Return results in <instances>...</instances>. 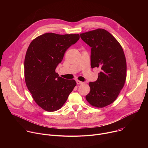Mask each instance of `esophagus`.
<instances>
[{
    "mask_svg": "<svg viewBox=\"0 0 148 148\" xmlns=\"http://www.w3.org/2000/svg\"><path fill=\"white\" fill-rule=\"evenodd\" d=\"M83 83H84L83 82L80 81H79V80H77V84H78V85H79V84H82Z\"/></svg>",
    "mask_w": 148,
    "mask_h": 148,
    "instance_id": "esophagus-1",
    "label": "esophagus"
}]
</instances>
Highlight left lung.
Returning a JSON list of instances; mask_svg holds the SVG:
<instances>
[{"label": "left lung", "mask_w": 148, "mask_h": 148, "mask_svg": "<svg viewBox=\"0 0 148 148\" xmlns=\"http://www.w3.org/2000/svg\"><path fill=\"white\" fill-rule=\"evenodd\" d=\"M91 47V66L99 68L98 79L90 82L87 101L92 107L103 108L114 102L123 88L126 78V62L123 49L108 32L97 29L80 34Z\"/></svg>", "instance_id": "left-lung-1"}]
</instances>
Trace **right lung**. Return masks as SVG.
Returning a JSON list of instances; mask_svg holds the SVG:
<instances>
[{"mask_svg": "<svg viewBox=\"0 0 148 148\" xmlns=\"http://www.w3.org/2000/svg\"><path fill=\"white\" fill-rule=\"evenodd\" d=\"M78 34L47 33L31 42L25 59L26 86L42 109L54 112L60 109L76 86L74 79L58 76L56 67L66 50L79 40Z\"/></svg>", "mask_w": 148, "mask_h": 148, "instance_id": "1", "label": "right lung"}]
</instances>
